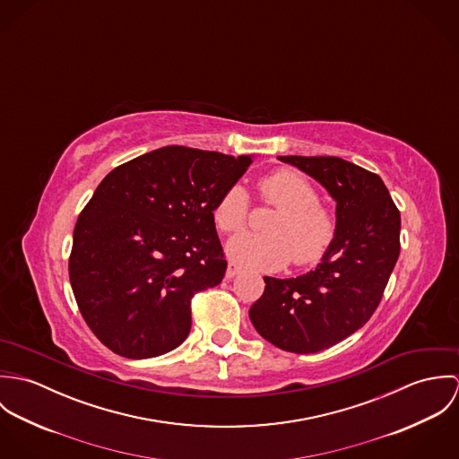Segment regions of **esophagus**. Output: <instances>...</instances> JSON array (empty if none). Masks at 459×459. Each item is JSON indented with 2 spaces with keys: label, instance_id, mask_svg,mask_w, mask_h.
Returning a JSON list of instances; mask_svg holds the SVG:
<instances>
[{
  "label": "esophagus",
  "instance_id": "esophagus-1",
  "mask_svg": "<svg viewBox=\"0 0 459 459\" xmlns=\"http://www.w3.org/2000/svg\"><path fill=\"white\" fill-rule=\"evenodd\" d=\"M238 272H240V266H238V264L228 263V268H226V277H228V279H233Z\"/></svg>",
  "mask_w": 459,
  "mask_h": 459
}]
</instances>
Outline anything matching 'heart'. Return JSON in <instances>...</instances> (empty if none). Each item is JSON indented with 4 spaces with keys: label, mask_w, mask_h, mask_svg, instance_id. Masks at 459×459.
<instances>
[{
    "label": "heart",
    "mask_w": 459,
    "mask_h": 459,
    "mask_svg": "<svg viewBox=\"0 0 459 459\" xmlns=\"http://www.w3.org/2000/svg\"><path fill=\"white\" fill-rule=\"evenodd\" d=\"M266 204L279 208L264 231L268 235H238L226 246L235 264L272 272L290 260L300 266L320 262L335 237V221L320 203L315 186L295 169H279L263 177L258 184ZM251 201L247 191L235 184L228 187L213 206V222L219 231L231 235L246 228Z\"/></svg>",
    "instance_id": "b5f03b06"
}]
</instances>
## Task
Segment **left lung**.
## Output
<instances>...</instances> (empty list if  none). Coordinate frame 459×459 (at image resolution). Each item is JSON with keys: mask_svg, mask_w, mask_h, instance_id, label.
I'll use <instances>...</instances> for the list:
<instances>
[{"mask_svg": "<svg viewBox=\"0 0 459 459\" xmlns=\"http://www.w3.org/2000/svg\"><path fill=\"white\" fill-rule=\"evenodd\" d=\"M320 182L335 201V237L315 270L264 279L249 309L258 333L293 353H316L377 311L399 256L401 215L384 180L339 157H277Z\"/></svg>", "mask_w": 459, "mask_h": 459, "instance_id": "obj_1", "label": "left lung"}]
</instances>
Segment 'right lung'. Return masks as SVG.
Segmentation results:
<instances>
[{"mask_svg":"<svg viewBox=\"0 0 459 459\" xmlns=\"http://www.w3.org/2000/svg\"><path fill=\"white\" fill-rule=\"evenodd\" d=\"M251 164L175 144L99 184L77 217L68 275L84 322L111 351L150 359L186 341L195 293L228 266L213 206Z\"/></svg>","mask_w":459,"mask_h":459,"instance_id":"obj_1","label":"right lung"}]
</instances>
